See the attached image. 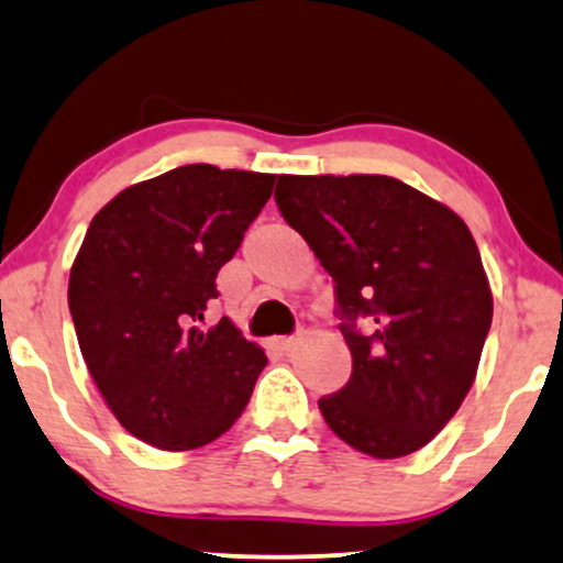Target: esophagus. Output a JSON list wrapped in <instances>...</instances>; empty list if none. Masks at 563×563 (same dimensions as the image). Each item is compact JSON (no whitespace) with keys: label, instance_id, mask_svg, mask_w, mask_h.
<instances>
[{"label":"esophagus","instance_id":"34e87169","mask_svg":"<svg viewBox=\"0 0 563 563\" xmlns=\"http://www.w3.org/2000/svg\"><path fill=\"white\" fill-rule=\"evenodd\" d=\"M298 343H301L298 338H275L273 347H275V351H280V353H290Z\"/></svg>","mask_w":563,"mask_h":563}]
</instances>
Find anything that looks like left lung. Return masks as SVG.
<instances>
[{
	"mask_svg": "<svg viewBox=\"0 0 563 563\" xmlns=\"http://www.w3.org/2000/svg\"><path fill=\"white\" fill-rule=\"evenodd\" d=\"M275 202L332 275L353 355L345 387L319 400L327 426L376 460L418 452L471 393L494 317L471 229L379 174H280Z\"/></svg>",
	"mask_w": 563,
	"mask_h": 563,
	"instance_id": "8db88e82",
	"label": "left lung"
}]
</instances>
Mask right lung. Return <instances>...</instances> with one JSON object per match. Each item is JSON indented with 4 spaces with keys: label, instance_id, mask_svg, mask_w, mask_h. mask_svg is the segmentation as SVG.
<instances>
[{
    "label": "right lung",
    "instance_id": "right-lung-1",
    "mask_svg": "<svg viewBox=\"0 0 563 563\" xmlns=\"http://www.w3.org/2000/svg\"><path fill=\"white\" fill-rule=\"evenodd\" d=\"M273 184L191 163L132 184L90 220L69 273L77 343L117 421L158 450L229 431L267 366L231 319L208 332L197 322Z\"/></svg>",
    "mask_w": 563,
    "mask_h": 563
}]
</instances>
